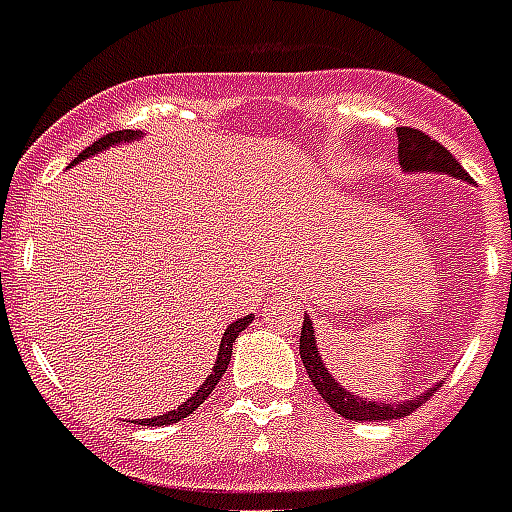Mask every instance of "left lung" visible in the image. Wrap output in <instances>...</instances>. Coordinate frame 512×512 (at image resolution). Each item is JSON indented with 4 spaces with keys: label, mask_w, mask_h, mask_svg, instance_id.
I'll list each match as a JSON object with an SVG mask.
<instances>
[{
    "label": "left lung",
    "mask_w": 512,
    "mask_h": 512,
    "mask_svg": "<svg viewBox=\"0 0 512 512\" xmlns=\"http://www.w3.org/2000/svg\"><path fill=\"white\" fill-rule=\"evenodd\" d=\"M399 134V163H402L404 171H447L452 177H460L468 182V174L457 163V158L449 153L447 147L441 142L431 140L428 134L420 132V129H410V126H399L396 129ZM298 351H301V362H304L306 372H309V380L314 383V388L320 391L322 399H325L330 407H333L341 418L349 420H396L410 415L412 410H418L420 404L428 402V394H423L420 399H410V402L402 404H383V402H365L359 396L349 394L346 388H341L335 383V378L322 365L320 354H317V341H314V330L309 317H304V325H301V338H298Z\"/></svg>",
    "instance_id": "1"
}]
</instances>
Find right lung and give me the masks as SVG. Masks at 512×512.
I'll use <instances>...</instances> for the list:
<instances>
[{
	"mask_svg": "<svg viewBox=\"0 0 512 512\" xmlns=\"http://www.w3.org/2000/svg\"><path fill=\"white\" fill-rule=\"evenodd\" d=\"M134 137H137V134H134L132 129L105 134V137H100V140H97V142H92V145H89L87 150H84V153H79V158H76V161H73V163H79L81 158H89V155L100 153V150H105V147H110V145H118V142L134 140ZM248 325H251V314H248V317H243V320L232 322V325L227 327V330H224L222 343H219V357H216L214 370H211V375H208V378H206V383H203V386H200L198 391H195V394H192L185 404H179L177 410L166 412V415H161V418L142 420V423H145V425H171V423H177V420H185L187 415H192V412L198 410L200 404H203L208 399V394H211V391H214V388H216V383H219V378H222V375H224L227 365H230L232 343H235L237 335L243 333V330Z\"/></svg>",
	"mask_w": 512,
	"mask_h": 512,
	"instance_id": "obj_1",
	"label": "right lung"
}]
</instances>
